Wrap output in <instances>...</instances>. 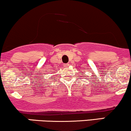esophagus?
I'll return each instance as SVG.
<instances>
[{
    "mask_svg": "<svg viewBox=\"0 0 131 131\" xmlns=\"http://www.w3.org/2000/svg\"><path fill=\"white\" fill-rule=\"evenodd\" d=\"M63 66H64V67H68L69 66V63H67V64H63Z\"/></svg>",
    "mask_w": 131,
    "mask_h": 131,
    "instance_id": "34e87169",
    "label": "esophagus"
}]
</instances>
